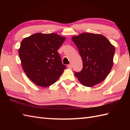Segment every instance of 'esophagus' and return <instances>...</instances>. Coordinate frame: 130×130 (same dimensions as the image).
I'll return each instance as SVG.
<instances>
[{
  "instance_id": "34e87169",
  "label": "esophagus",
  "mask_w": 130,
  "mask_h": 130,
  "mask_svg": "<svg viewBox=\"0 0 130 130\" xmlns=\"http://www.w3.org/2000/svg\"><path fill=\"white\" fill-rule=\"evenodd\" d=\"M68 68H69V69H72L73 65H72V64H71V63H70V64H69L68 65Z\"/></svg>"
}]
</instances>
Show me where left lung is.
<instances>
[{
    "label": "left lung",
    "mask_w": 130,
    "mask_h": 130,
    "mask_svg": "<svg viewBox=\"0 0 130 130\" xmlns=\"http://www.w3.org/2000/svg\"><path fill=\"white\" fill-rule=\"evenodd\" d=\"M83 61L82 70L75 76L85 87H91L103 81L111 71L115 48L101 35L83 33L72 37Z\"/></svg>",
    "instance_id": "left-lung-1"
}]
</instances>
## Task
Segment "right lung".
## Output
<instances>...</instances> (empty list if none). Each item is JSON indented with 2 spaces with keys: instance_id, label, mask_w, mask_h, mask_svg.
Masks as SVG:
<instances>
[{
  "instance_id": "obj_1",
  "label": "right lung",
  "mask_w": 130,
  "mask_h": 130,
  "mask_svg": "<svg viewBox=\"0 0 130 130\" xmlns=\"http://www.w3.org/2000/svg\"><path fill=\"white\" fill-rule=\"evenodd\" d=\"M65 38L56 34L37 33L24 38L19 49L23 69L38 86L54 84L67 67L57 52Z\"/></svg>"
}]
</instances>
